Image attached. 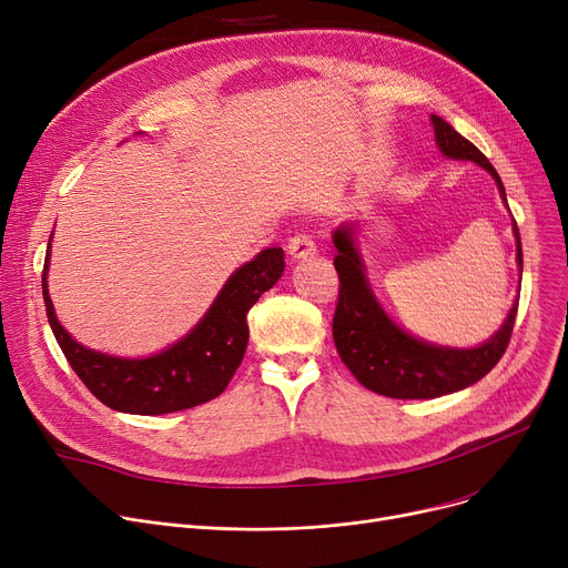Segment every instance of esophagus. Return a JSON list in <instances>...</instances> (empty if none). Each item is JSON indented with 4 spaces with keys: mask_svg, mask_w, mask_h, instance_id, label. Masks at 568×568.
<instances>
[{
    "mask_svg": "<svg viewBox=\"0 0 568 568\" xmlns=\"http://www.w3.org/2000/svg\"><path fill=\"white\" fill-rule=\"evenodd\" d=\"M287 255L296 262V260H306L311 255H315V242L311 239V234L306 232H296L287 239Z\"/></svg>",
    "mask_w": 568,
    "mask_h": 568,
    "instance_id": "esophagus-1",
    "label": "esophagus"
}]
</instances>
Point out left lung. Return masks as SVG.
Here are the masks:
<instances>
[{"label":"left lung","mask_w":568,"mask_h":568,"mask_svg":"<svg viewBox=\"0 0 568 568\" xmlns=\"http://www.w3.org/2000/svg\"><path fill=\"white\" fill-rule=\"evenodd\" d=\"M439 152L446 159L471 161L486 168L506 202L504 184L490 161L463 138L442 116H430ZM518 264L523 272V246L518 225L514 221ZM336 257L334 266L338 272L341 290L334 313V343L343 364L352 371L366 389L389 396V398H437L465 389V386L486 377L501 354L509 347L518 304L511 306L501 329L479 347H442L414 338L403 332L392 317L382 311L375 294L368 285L364 262L359 251L354 248V236L349 225H341L334 232Z\"/></svg>","instance_id":"obj_1"}]
</instances>
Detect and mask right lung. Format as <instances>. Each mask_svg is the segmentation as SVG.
<instances>
[{"instance_id":"right-lung-1","label":"right lung","mask_w":568,"mask_h":568,"mask_svg":"<svg viewBox=\"0 0 568 568\" xmlns=\"http://www.w3.org/2000/svg\"><path fill=\"white\" fill-rule=\"evenodd\" d=\"M52 239V236H50ZM283 248H264L239 266L193 332L146 359H122L89 349L59 324L48 294V262L43 266V302L52 334L67 362L103 405L126 414H168L212 400L244 359L248 345L246 315L260 296L285 272Z\"/></svg>"}]
</instances>
